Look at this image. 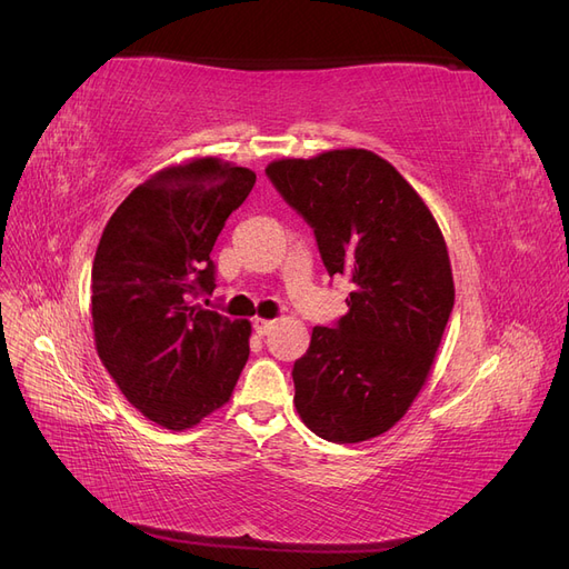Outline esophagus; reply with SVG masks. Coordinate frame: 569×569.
<instances>
[{"label": "esophagus", "instance_id": "1", "mask_svg": "<svg viewBox=\"0 0 569 569\" xmlns=\"http://www.w3.org/2000/svg\"><path fill=\"white\" fill-rule=\"evenodd\" d=\"M251 325H253V332L258 335V337H266L272 327H274V320H266V318H253L251 320Z\"/></svg>", "mask_w": 569, "mask_h": 569}]
</instances>
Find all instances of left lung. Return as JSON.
<instances>
[{"label": "left lung", "instance_id": "left-lung-1", "mask_svg": "<svg viewBox=\"0 0 569 569\" xmlns=\"http://www.w3.org/2000/svg\"><path fill=\"white\" fill-rule=\"evenodd\" d=\"M266 176L308 226L332 274H347L349 313L313 327L297 360L295 403L335 443L385 435L420 393L453 311L443 234L420 194L368 149L282 159Z\"/></svg>", "mask_w": 569, "mask_h": 569}]
</instances>
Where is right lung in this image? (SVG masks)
Wrapping results in <instances>:
<instances>
[{"instance_id":"add662e5","label":"right lung","mask_w":569,"mask_h":569,"mask_svg":"<svg viewBox=\"0 0 569 569\" xmlns=\"http://www.w3.org/2000/svg\"><path fill=\"white\" fill-rule=\"evenodd\" d=\"M256 173L220 159L166 168L107 222L92 263L101 363L144 418L173 432L226 406L249 358V320L197 303L216 289L211 251Z\"/></svg>"}]
</instances>
